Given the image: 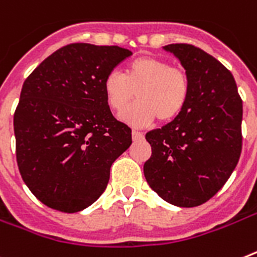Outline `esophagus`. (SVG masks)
I'll return each instance as SVG.
<instances>
[{"instance_id":"34e87169","label":"esophagus","mask_w":257,"mask_h":257,"mask_svg":"<svg viewBox=\"0 0 257 257\" xmlns=\"http://www.w3.org/2000/svg\"><path fill=\"white\" fill-rule=\"evenodd\" d=\"M132 139L133 141H140V140L144 139V135L139 131H132Z\"/></svg>"}]
</instances>
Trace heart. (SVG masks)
Masks as SVG:
<instances>
[{
  "label": "heart",
  "mask_w": 257,
  "mask_h": 257,
  "mask_svg": "<svg viewBox=\"0 0 257 257\" xmlns=\"http://www.w3.org/2000/svg\"><path fill=\"white\" fill-rule=\"evenodd\" d=\"M103 91L113 111H121L136 94L139 100L125 108L120 118L136 128H144L155 117L167 122L183 111L189 96V79L183 69L144 56L129 62L124 74L111 72L105 75Z\"/></svg>",
  "instance_id": "heart-1"
}]
</instances>
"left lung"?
I'll return each instance as SVG.
<instances>
[{
    "label": "left lung",
    "mask_w": 257,
    "mask_h": 257,
    "mask_svg": "<svg viewBox=\"0 0 257 257\" xmlns=\"http://www.w3.org/2000/svg\"><path fill=\"white\" fill-rule=\"evenodd\" d=\"M189 79L183 111L146 133L152 157L144 165L150 188L180 208L206 202L223 187L242 152V99L232 74L191 44H169Z\"/></svg>",
    "instance_id": "1"
}]
</instances>
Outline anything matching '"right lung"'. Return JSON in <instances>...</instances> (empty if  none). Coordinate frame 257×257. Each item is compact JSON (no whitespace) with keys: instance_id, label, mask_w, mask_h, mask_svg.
<instances>
[{"instance_id":"add662e5","label":"right lung","mask_w":257,"mask_h":257,"mask_svg":"<svg viewBox=\"0 0 257 257\" xmlns=\"http://www.w3.org/2000/svg\"><path fill=\"white\" fill-rule=\"evenodd\" d=\"M131 55L117 45L74 43L53 52L23 83L14 113L17 163L44 205L81 212L104 192L132 131L112 115L103 81Z\"/></svg>"}]
</instances>
